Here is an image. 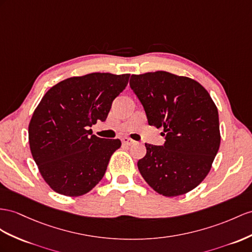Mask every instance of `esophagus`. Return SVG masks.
I'll return each instance as SVG.
<instances>
[{
	"label": "esophagus",
	"instance_id": "34e87169",
	"mask_svg": "<svg viewBox=\"0 0 252 252\" xmlns=\"http://www.w3.org/2000/svg\"><path fill=\"white\" fill-rule=\"evenodd\" d=\"M121 141H122V144L126 145V146H130V145L133 144V140L131 138H128V137H124L121 139Z\"/></svg>",
	"mask_w": 252,
	"mask_h": 252
}]
</instances>
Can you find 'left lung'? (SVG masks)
Listing matches in <instances>:
<instances>
[{
	"label": "left lung",
	"mask_w": 252,
	"mask_h": 252,
	"mask_svg": "<svg viewBox=\"0 0 252 252\" xmlns=\"http://www.w3.org/2000/svg\"><path fill=\"white\" fill-rule=\"evenodd\" d=\"M130 87L148 124L164 128L163 146L146 144L137 162L145 181L158 193L175 197L203 181L220 145L218 111L202 85L166 71L132 74Z\"/></svg>",
	"instance_id": "left-lung-1"
}]
</instances>
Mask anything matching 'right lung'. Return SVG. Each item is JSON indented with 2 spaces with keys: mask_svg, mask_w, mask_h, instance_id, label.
Returning a JSON list of instances; mask_svg holds the SVG:
<instances>
[{
  "mask_svg": "<svg viewBox=\"0 0 252 252\" xmlns=\"http://www.w3.org/2000/svg\"><path fill=\"white\" fill-rule=\"evenodd\" d=\"M130 74L90 73L57 83L43 95L29 126L32 156L50 188L64 196H82L98 184L119 139L92 135L105 121Z\"/></svg>",
  "mask_w": 252,
  "mask_h": 252,
  "instance_id": "add662e5",
  "label": "right lung"
}]
</instances>
